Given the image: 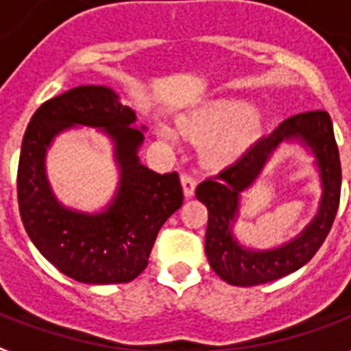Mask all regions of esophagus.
<instances>
[{
	"mask_svg": "<svg viewBox=\"0 0 351 351\" xmlns=\"http://www.w3.org/2000/svg\"><path fill=\"white\" fill-rule=\"evenodd\" d=\"M181 186H183V194H185V198H193L194 189H196V181H194L191 176H186V173L181 176Z\"/></svg>",
	"mask_w": 351,
	"mask_h": 351,
	"instance_id": "1",
	"label": "esophagus"
}]
</instances>
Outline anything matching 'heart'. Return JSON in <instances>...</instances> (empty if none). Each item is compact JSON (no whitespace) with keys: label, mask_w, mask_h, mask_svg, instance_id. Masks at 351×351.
Here are the masks:
<instances>
[{"label":"heart","mask_w":351,"mask_h":351,"mask_svg":"<svg viewBox=\"0 0 351 351\" xmlns=\"http://www.w3.org/2000/svg\"><path fill=\"white\" fill-rule=\"evenodd\" d=\"M262 114L241 99H215L196 106L178 119L179 134L202 145V162L211 170H224L239 162L262 132ZM157 136L178 147L179 136L170 125H158Z\"/></svg>","instance_id":"heart-1"}]
</instances>
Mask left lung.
Segmentation results:
<instances>
[{
  "label": "left lung",
  "instance_id": "obj_1",
  "mask_svg": "<svg viewBox=\"0 0 351 351\" xmlns=\"http://www.w3.org/2000/svg\"><path fill=\"white\" fill-rule=\"evenodd\" d=\"M284 143L299 145L315 158L322 196L311 222L290 242L269 250L245 245L234 235L241 218L242 194L261 177L265 166ZM340 158L333 121L327 112H305L284 119L269 136H263L249 153L196 186V198L207 207L206 254L211 269L234 286H256L301 269L326 241L339 209Z\"/></svg>",
  "mask_w": 351,
  "mask_h": 351
}]
</instances>
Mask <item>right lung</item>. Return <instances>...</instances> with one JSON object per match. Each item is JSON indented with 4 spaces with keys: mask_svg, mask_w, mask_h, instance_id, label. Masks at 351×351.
<instances>
[{
    "mask_svg": "<svg viewBox=\"0 0 351 351\" xmlns=\"http://www.w3.org/2000/svg\"><path fill=\"white\" fill-rule=\"evenodd\" d=\"M88 126L109 138L118 186L106 206L82 212L53 193L45 157L63 132ZM145 125L106 86H76L33 114L18 162V206L33 245L53 267L84 284L130 282L147 267L160 226L183 204L178 173L140 162Z\"/></svg>",
    "mask_w": 351,
    "mask_h": 351,
    "instance_id": "obj_1",
    "label": "right lung"
}]
</instances>
